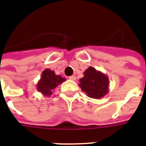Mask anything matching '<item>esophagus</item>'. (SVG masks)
<instances>
[{
    "label": "esophagus",
    "instance_id": "1",
    "mask_svg": "<svg viewBox=\"0 0 146 146\" xmlns=\"http://www.w3.org/2000/svg\"><path fill=\"white\" fill-rule=\"evenodd\" d=\"M69 78H70V80H76V76L73 75V76H70Z\"/></svg>",
    "mask_w": 146,
    "mask_h": 146
}]
</instances>
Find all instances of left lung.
<instances>
[{
    "label": "left lung",
    "mask_w": 146,
    "mask_h": 146,
    "mask_svg": "<svg viewBox=\"0 0 146 146\" xmlns=\"http://www.w3.org/2000/svg\"><path fill=\"white\" fill-rule=\"evenodd\" d=\"M80 87L90 98H99L107 94L109 80L107 76L89 67L84 72V76L80 80Z\"/></svg>",
    "instance_id": "left-lung-1"
}]
</instances>
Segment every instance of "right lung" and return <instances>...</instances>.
<instances>
[{
  "label": "right lung",
  "mask_w": 146,
  "mask_h": 146,
  "mask_svg": "<svg viewBox=\"0 0 146 146\" xmlns=\"http://www.w3.org/2000/svg\"><path fill=\"white\" fill-rule=\"evenodd\" d=\"M65 79L59 75H55L53 71L49 69L46 70L42 73L41 78L37 84L39 92L48 96L51 94V91L55 88L59 84L63 82Z\"/></svg>",
  "instance_id": "right-lung-1"
}]
</instances>
